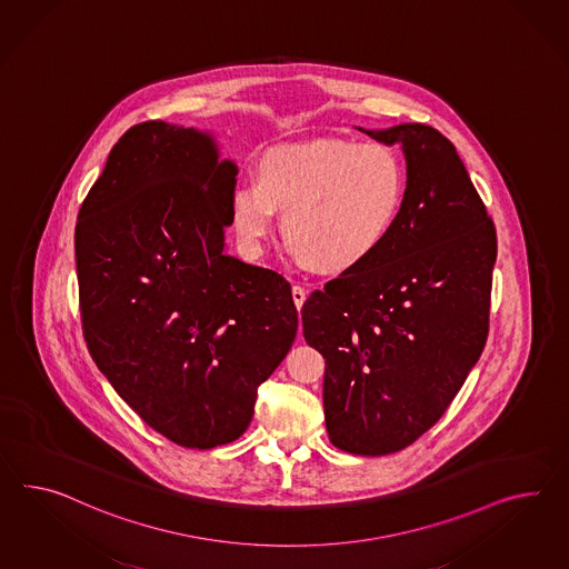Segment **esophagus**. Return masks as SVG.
Masks as SVG:
<instances>
[{
  "label": "esophagus",
  "instance_id": "1",
  "mask_svg": "<svg viewBox=\"0 0 569 569\" xmlns=\"http://www.w3.org/2000/svg\"><path fill=\"white\" fill-rule=\"evenodd\" d=\"M292 301H295V306H297V309H301L303 307V303H306L307 295L306 289H301L299 284H295L292 287Z\"/></svg>",
  "mask_w": 569,
  "mask_h": 569
}]
</instances>
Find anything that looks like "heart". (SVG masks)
<instances>
[{"instance_id":"b5f03b06","label":"heart","mask_w":569,"mask_h":569,"mask_svg":"<svg viewBox=\"0 0 569 569\" xmlns=\"http://www.w3.org/2000/svg\"><path fill=\"white\" fill-rule=\"evenodd\" d=\"M407 173L392 148L342 138L268 150L253 183L234 188L231 227L241 248L262 251L280 214V237L299 262L340 274L378 251L405 202Z\"/></svg>"}]
</instances>
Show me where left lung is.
<instances>
[{
	"instance_id": "left-lung-1",
	"label": "left lung",
	"mask_w": 569,
	"mask_h": 569,
	"mask_svg": "<svg viewBox=\"0 0 569 569\" xmlns=\"http://www.w3.org/2000/svg\"><path fill=\"white\" fill-rule=\"evenodd\" d=\"M357 130L402 150L405 202L383 246L311 292L301 320L326 359L328 438L383 456L433 427L479 361L497 234L446 136L425 123Z\"/></svg>"
}]
</instances>
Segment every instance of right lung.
Masks as SVG:
<instances>
[{"mask_svg":"<svg viewBox=\"0 0 569 569\" xmlns=\"http://www.w3.org/2000/svg\"><path fill=\"white\" fill-rule=\"evenodd\" d=\"M237 164L212 131H126L76 224L88 350L142 421L183 448L243 436L297 336L291 284L227 253Z\"/></svg>","mask_w":569,"mask_h":569,"instance_id":"add662e5","label":"right lung"}]
</instances>
